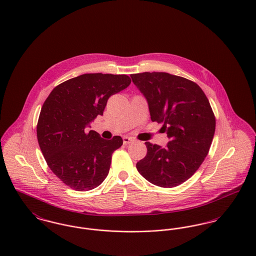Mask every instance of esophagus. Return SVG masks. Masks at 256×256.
<instances>
[{
	"label": "esophagus",
	"instance_id": "34e87169",
	"mask_svg": "<svg viewBox=\"0 0 256 256\" xmlns=\"http://www.w3.org/2000/svg\"><path fill=\"white\" fill-rule=\"evenodd\" d=\"M134 140V138H132V136H124V138H122L124 144H130V143H132Z\"/></svg>",
	"mask_w": 256,
	"mask_h": 256
}]
</instances>
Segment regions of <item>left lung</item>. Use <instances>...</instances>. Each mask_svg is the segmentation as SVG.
<instances>
[{
  "mask_svg": "<svg viewBox=\"0 0 256 256\" xmlns=\"http://www.w3.org/2000/svg\"><path fill=\"white\" fill-rule=\"evenodd\" d=\"M147 99L152 122H163L170 142L165 148L145 142L146 156L136 169L161 188H174L188 180L207 156L216 120L203 90L196 82L167 72L130 76Z\"/></svg>",
  "mask_w": 256,
  "mask_h": 256,
  "instance_id": "obj_1",
  "label": "left lung"
}]
</instances>
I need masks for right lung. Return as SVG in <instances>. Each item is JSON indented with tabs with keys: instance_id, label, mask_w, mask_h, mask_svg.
I'll return each instance as SVG.
<instances>
[{
	"instance_id": "obj_1",
	"label": "right lung",
	"mask_w": 256,
	"mask_h": 256,
	"mask_svg": "<svg viewBox=\"0 0 256 256\" xmlns=\"http://www.w3.org/2000/svg\"><path fill=\"white\" fill-rule=\"evenodd\" d=\"M130 82L126 74H86L56 86L45 100L36 128L38 143L49 168L70 188L90 190L107 178L122 140H106L86 128Z\"/></svg>"
}]
</instances>
